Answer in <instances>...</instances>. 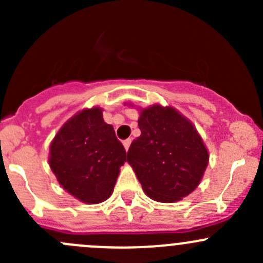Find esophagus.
I'll use <instances>...</instances> for the list:
<instances>
[{"instance_id":"esophagus-1","label":"esophagus","mask_w":263,"mask_h":263,"mask_svg":"<svg viewBox=\"0 0 263 263\" xmlns=\"http://www.w3.org/2000/svg\"><path fill=\"white\" fill-rule=\"evenodd\" d=\"M131 141H132L131 139H127V140H124V141H123V146H124V148H126V151L129 148V145H131Z\"/></svg>"}]
</instances>
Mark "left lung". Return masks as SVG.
I'll return each instance as SVG.
<instances>
[{"label":"left lung","mask_w":263,"mask_h":263,"mask_svg":"<svg viewBox=\"0 0 263 263\" xmlns=\"http://www.w3.org/2000/svg\"><path fill=\"white\" fill-rule=\"evenodd\" d=\"M141 135L127 161L142 190L159 202H176L197 188L209 164V151L192 122L173 107L140 109Z\"/></svg>","instance_id":"obj_1"}]
</instances>
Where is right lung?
Returning a JSON list of instances; mask_svg holds the SVG:
<instances>
[{
    "label": "right lung",
    "mask_w": 263,
    "mask_h": 263,
    "mask_svg": "<svg viewBox=\"0 0 263 263\" xmlns=\"http://www.w3.org/2000/svg\"><path fill=\"white\" fill-rule=\"evenodd\" d=\"M102 108L82 109L60 128L49 147V166L70 195L89 205L113 193L126 150Z\"/></svg>",
    "instance_id": "1"
}]
</instances>
